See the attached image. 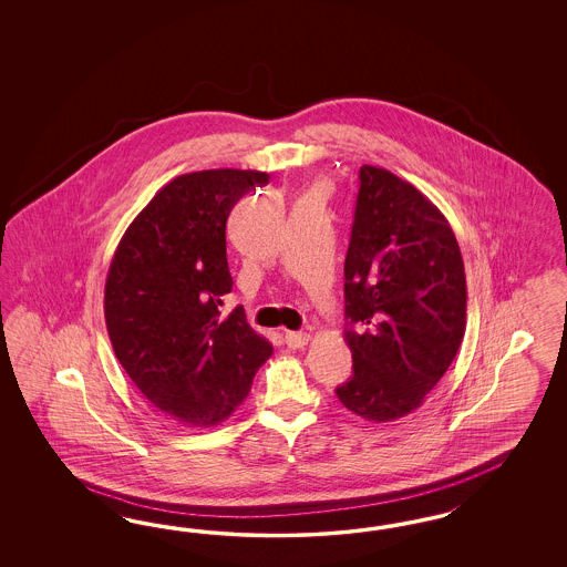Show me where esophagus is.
Listing matches in <instances>:
<instances>
[{"mask_svg": "<svg viewBox=\"0 0 567 567\" xmlns=\"http://www.w3.org/2000/svg\"><path fill=\"white\" fill-rule=\"evenodd\" d=\"M285 343L289 344L291 349H301L309 343L308 332H285Z\"/></svg>", "mask_w": 567, "mask_h": 567, "instance_id": "obj_1", "label": "esophagus"}]
</instances>
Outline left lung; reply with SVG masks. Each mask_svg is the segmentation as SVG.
<instances>
[{
    "mask_svg": "<svg viewBox=\"0 0 567 567\" xmlns=\"http://www.w3.org/2000/svg\"><path fill=\"white\" fill-rule=\"evenodd\" d=\"M464 259L443 212L412 183L363 164L344 258L349 412L384 424L417 410L464 341Z\"/></svg>",
    "mask_w": 567,
    "mask_h": 567,
    "instance_id": "1",
    "label": "left lung"
}]
</instances>
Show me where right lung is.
<instances>
[{
  "label": "right lung",
  "mask_w": 567,
  "mask_h": 567,
  "mask_svg": "<svg viewBox=\"0 0 567 567\" xmlns=\"http://www.w3.org/2000/svg\"><path fill=\"white\" fill-rule=\"evenodd\" d=\"M259 171L189 172L157 190L126 228L110 261L103 313L114 353L159 412L189 429H212L249 395L272 344L224 316L233 291L226 220Z\"/></svg>",
  "instance_id": "obj_1"
}]
</instances>
